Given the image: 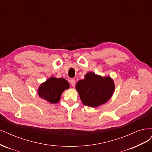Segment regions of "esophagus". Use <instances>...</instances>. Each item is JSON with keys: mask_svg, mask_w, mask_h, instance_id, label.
Wrapping results in <instances>:
<instances>
[{"mask_svg": "<svg viewBox=\"0 0 152 152\" xmlns=\"http://www.w3.org/2000/svg\"><path fill=\"white\" fill-rule=\"evenodd\" d=\"M70 84L73 87H74L75 86V80L74 79H72L70 80Z\"/></svg>", "mask_w": 152, "mask_h": 152, "instance_id": "esophagus-1", "label": "esophagus"}]
</instances>
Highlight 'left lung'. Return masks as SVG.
Here are the masks:
<instances>
[{
	"label": "left lung",
	"mask_w": 152,
	"mask_h": 152,
	"mask_svg": "<svg viewBox=\"0 0 152 152\" xmlns=\"http://www.w3.org/2000/svg\"><path fill=\"white\" fill-rule=\"evenodd\" d=\"M75 89L82 103L98 107L111 98L115 90L114 81L110 76L102 77L94 72L87 73L83 80L77 82Z\"/></svg>",
	"instance_id": "left-lung-1"
}]
</instances>
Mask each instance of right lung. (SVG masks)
<instances>
[{
	"label": "right lung",
	"mask_w": 152,
	"mask_h": 152,
	"mask_svg": "<svg viewBox=\"0 0 152 152\" xmlns=\"http://www.w3.org/2000/svg\"><path fill=\"white\" fill-rule=\"evenodd\" d=\"M69 87L70 84L66 79L50 77L39 86L37 94L40 98L54 104L59 102L63 92Z\"/></svg>",
	"instance_id": "1"
}]
</instances>
